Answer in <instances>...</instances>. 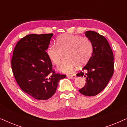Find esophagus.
<instances>
[{"label":"esophagus","instance_id":"1","mask_svg":"<svg viewBox=\"0 0 127 127\" xmlns=\"http://www.w3.org/2000/svg\"><path fill=\"white\" fill-rule=\"evenodd\" d=\"M67 77L70 78L71 79H75L76 78V76L75 74H71V75H67Z\"/></svg>","mask_w":127,"mask_h":127}]
</instances>
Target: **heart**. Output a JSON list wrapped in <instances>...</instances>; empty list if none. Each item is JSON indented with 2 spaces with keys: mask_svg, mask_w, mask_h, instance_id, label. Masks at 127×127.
I'll list each match as a JSON object with an SVG mask.
<instances>
[{
  "mask_svg": "<svg viewBox=\"0 0 127 127\" xmlns=\"http://www.w3.org/2000/svg\"><path fill=\"white\" fill-rule=\"evenodd\" d=\"M93 45L89 39L73 34L59 36L56 44L50 45L47 50L52 63L58 65L65 55V60L58 67L64 73H72L76 66H82L88 62L93 53Z\"/></svg>",
  "mask_w": 127,
  "mask_h": 127,
  "instance_id": "heart-1",
  "label": "heart"
}]
</instances>
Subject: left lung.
Segmentation results:
<instances>
[{
	"label": "left lung",
	"instance_id": "obj_1",
	"mask_svg": "<svg viewBox=\"0 0 127 127\" xmlns=\"http://www.w3.org/2000/svg\"><path fill=\"white\" fill-rule=\"evenodd\" d=\"M85 35L91 41L93 52L82 71L76 75L86 79L80 93L85 96H95L106 87L113 74V54L103 36L92 31H86Z\"/></svg>",
	"mask_w": 127,
	"mask_h": 127
}]
</instances>
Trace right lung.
Segmentation results:
<instances>
[{
    "label": "right lung",
    "mask_w": 127,
    "mask_h": 127,
    "mask_svg": "<svg viewBox=\"0 0 127 127\" xmlns=\"http://www.w3.org/2000/svg\"><path fill=\"white\" fill-rule=\"evenodd\" d=\"M53 36V33L27 35L17 43L12 57L15 80L25 93L37 100L51 98L60 80L66 77L53 70L46 51Z\"/></svg>",
    "instance_id": "right-lung-1"
}]
</instances>
